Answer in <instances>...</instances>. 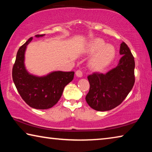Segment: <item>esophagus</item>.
Masks as SVG:
<instances>
[{
	"label": "esophagus",
	"mask_w": 152,
	"mask_h": 152,
	"mask_svg": "<svg viewBox=\"0 0 152 152\" xmlns=\"http://www.w3.org/2000/svg\"><path fill=\"white\" fill-rule=\"evenodd\" d=\"M76 76H78V77H79V78H80V77L82 76L83 74H82V72L81 70H77L76 72Z\"/></svg>",
	"instance_id": "esophagus-1"
}]
</instances>
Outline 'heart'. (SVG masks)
I'll list each match as a JSON object with an SVG mask.
<instances>
[{"label": "heart", "mask_w": 152, "mask_h": 152, "mask_svg": "<svg viewBox=\"0 0 152 152\" xmlns=\"http://www.w3.org/2000/svg\"><path fill=\"white\" fill-rule=\"evenodd\" d=\"M85 51L92 56L89 61L90 67L95 70H100L104 68L114 60L116 55V50L114 46L106 44L104 41L96 38L90 42L86 45Z\"/></svg>", "instance_id": "heart-1"}]
</instances>
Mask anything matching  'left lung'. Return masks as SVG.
Returning a JSON list of instances; mask_svg holds the SVG:
<instances>
[{"label": "left lung", "mask_w": 152, "mask_h": 152, "mask_svg": "<svg viewBox=\"0 0 152 152\" xmlns=\"http://www.w3.org/2000/svg\"><path fill=\"white\" fill-rule=\"evenodd\" d=\"M119 53L122 57L116 68L106 74L95 72L88 76L90 89L86 101L92 109L98 111L117 107L134 85V57L125 42L121 43Z\"/></svg>", "instance_id": "8db88e82"}]
</instances>
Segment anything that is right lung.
<instances>
[{
	"instance_id": "1",
	"label": "right lung",
	"mask_w": 152,
	"mask_h": 152,
	"mask_svg": "<svg viewBox=\"0 0 152 152\" xmlns=\"http://www.w3.org/2000/svg\"><path fill=\"white\" fill-rule=\"evenodd\" d=\"M32 39L30 37L17 51L12 68V80L20 96L29 106L36 109H48L60 100L64 87L73 80L74 72L55 71L41 77L30 74L25 68L24 60L27 46Z\"/></svg>"
}]
</instances>
